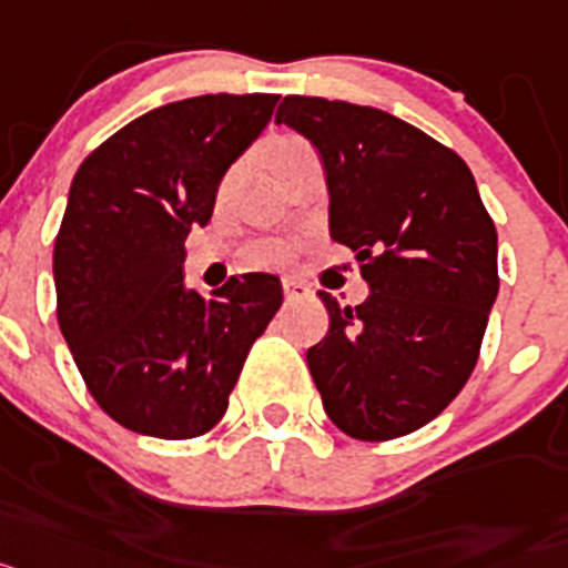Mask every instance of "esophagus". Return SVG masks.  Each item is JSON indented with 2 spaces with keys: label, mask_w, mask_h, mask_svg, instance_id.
<instances>
[{
  "label": "esophagus",
  "mask_w": 568,
  "mask_h": 568,
  "mask_svg": "<svg viewBox=\"0 0 568 568\" xmlns=\"http://www.w3.org/2000/svg\"><path fill=\"white\" fill-rule=\"evenodd\" d=\"M283 291H285V300H300L308 294V288H305L300 280H283Z\"/></svg>",
  "instance_id": "esophagus-1"
}]
</instances>
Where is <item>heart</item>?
<instances>
[{
    "instance_id": "heart-1",
    "label": "heart",
    "mask_w": 568,
    "mask_h": 568,
    "mask_svg": "<svg viewBox=\"0 0 568 568\" xmlns=\"http://www.w3.org/2000/svg\"><path fill=\"white\" fill-rule=\"evenodd\" d=\"M312 154L314 151L303 140H280L268 148V165L274 171V176H277L285 165H291L300 156ZM285 256H288V245L285 243H263L254 248V260H260V263H280Z\"/></svg>"
}]
</instances>
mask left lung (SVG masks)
Returning <instances> with one entry per match:
<instances>
[{"instance_id":"8db88e82","label":"left lung","mask_w":568,"mask_h":568,"mask_svg":"<svg viewBox=\"0 0 568 568\" xmlns=\"http://www.w3.org/2000/svg\"><path fill=\"white\" fill-rule=\"evenodd\" d=\"M277 125L317 148L328 231L354 251L368 297L328 291V332L308 372L334 426L394 440L434 420L466 386L497 300V231L466 162L372 105L285 97Z\"/></svg>"}]
</instances>
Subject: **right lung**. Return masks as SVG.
I'll return each mask as SVG.
<instances>
[{"label": "right lung", "instance_id": "add662e5", "mask_svg": "<svg viewBox=\"0 0 568 568\" xmlns=\"http://www.w3.org/2000/svg\"><path fill=\"white\" fill-rule=\"evenodd\" d=\"M277 93L168 102L108 136L71 182L53 248L57 317L88 392L148 437L223 420L248 348L283 305L274 274L185 285V236L209 225L225 171L268 125Z\"/></svg>", "mask_w": 568, "mask_h": 568}]
</instances>
